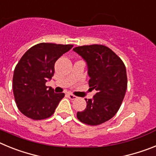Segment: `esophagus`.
Returning a JSON list of instances; mask_svg holds the SVG:
<instances>
[{"instance_id":"1","label":"esophagus","mask_w":156,"mask_h":156,"mask_svg":"<svg viewBox=\"0 0 156 156\" xmlns=\"http://www.w3.org/2000/svg\"><path fill=\"white\" fill-rule=\"evenodd\" d=\"M68 97L71 100H74V99L76 98V96H75V95L73 94H71V93H68Z\"/></svg>"}]
</instances>
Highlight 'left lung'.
Wrapping results in <instances>:
<instances>
[{
    "label": "left lung",
    "mask_w": 156,
    "mask_h": 156,
    "mask_svg": "<svg viewBox=\"0 0 156 156\" xmlns=\"http://www.w3.org/2000/svg\"><path fill=\"white\" fill-rule=\"evenodd\" d=\"M73 51L86 61L89 87L97 91L92 99H85L87 108L78 112L76 116L85 124H101L116 114L124 98L127 87L125 65L105 45H83L76 47Z\"/></svg>",
    "instance_id": "obj_1"
}]
</instances>
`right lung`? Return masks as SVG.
Returning <instances> with one entry per match:
<instances>
[{"label":"right lung","instance_id":"1","mask_svg":"<svg viewBox=\"0 0 156 156\" xmlns=\"http://www.w3.org/2000/svg\"><path fill=\"white\" fill-rule=\"evenodd\" d=\"M73 45L41 43L30 48L16 65L13 94L18 108L34 120L53 115L64 93L56 94L45 85L55 73V63Z\"/></svg>","mask_w":156,"mask_h":156}]
</instances>
